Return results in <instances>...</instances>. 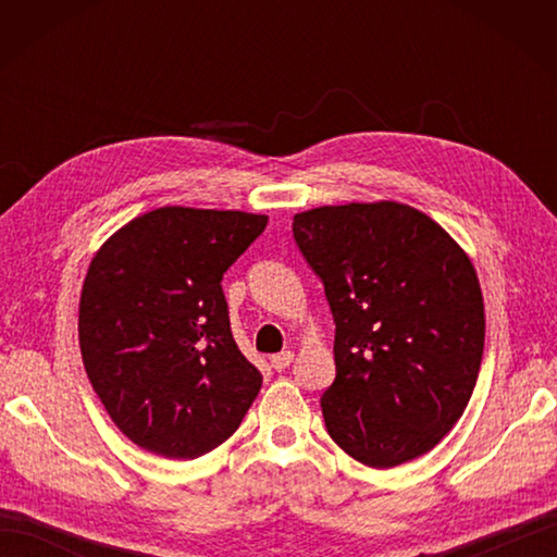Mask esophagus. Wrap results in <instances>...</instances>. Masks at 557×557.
Here are the masks:
<instances>
[{"mask_svg": "<svg viewBox=\"0 0 557 557\" xmlns=\"http://www.w3.org/2000/svg\"><path fill=\"white\" fill-rule=\"evenodd\" d=\"M292 361H294V354L292 351H280V354H275V357L270 359V366L275 371H285Z\"/></svg>", "mask_w": 557, "mask_h": 557, "instance_id": "1", "label": "esophagus"}]
</instances>
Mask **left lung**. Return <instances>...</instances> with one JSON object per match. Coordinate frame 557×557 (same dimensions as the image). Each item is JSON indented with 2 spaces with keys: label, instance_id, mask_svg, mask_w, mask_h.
Returning a JSON list of instances; mask_svg holds the SVG:
<instances>
[{
  "label": "left lung",
  "instance_id": "left-lung-1",
  "mask_svg": "<svg viewBox=\"0 0 557 557\" xmlns=\"http://www.w3.org/2000/svg\"><path fill=\"white\" fill-rule=\"evenodd\" d=\"M292 232L335 321L337 375L321 397L330 437L373 469L429 453L481 369L486 315L471 260L395 200L306 210Z\"/></svg>",
  "mask_w": 557,
  "mask_h": 557
}]
</instances>
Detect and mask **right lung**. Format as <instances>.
<instances>
[{
    "label": "right lung",
    "mask_w": 557,
    "mask_h": 557,
    "mask_svg": "<svg viewBox=\"0 0 557 557\" xmlns=\"http://www.w3.org/2000/svg\"><path fill=\"white\" fill-rule=\"evenodd\" d=\"M268 224L239 210L168 206L90 260L78 306L88 381L128 441L196 459L239 429L263 375L236 347L222 275Z\"/></svg>",
    "instance_id": "obj_1"
}]
</instances>
